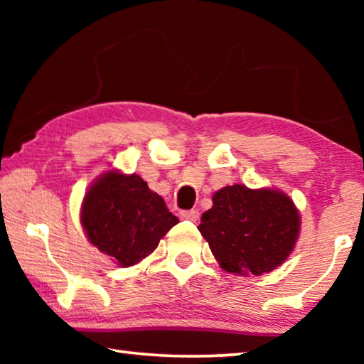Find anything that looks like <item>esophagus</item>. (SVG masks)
<instances>
[{"label":"esophagus","instance_id":"esophagus-1","mask_svg":"<svg viewBox=\"0 0 364 364\" xmlns=\"http://www.w3.org/2000/svg\"><path fill=\"white\" fill-rule=\"evenodd\" d=\"M180 218L188 220V221H197V220H199V212L194 210V208H193V210H181Z\"/></svg>","mask_w":364,"mask_h":364}]
</instances>
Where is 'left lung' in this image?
Returning a JSON list of instances; mask_svg holds the SVG:
<instances>
[{
	"mask_svg": "<svg viewBox=\"0 0 364 364\" xmlns=\"http://www.w3.org/2000/svg\"><path fill=\"white\" fill-rule=\"evenodd\" d=\"M199 231L221 268L237 274H262L291 254L299 236L297 208L286 194L241 184L213 194Z\"/></svg>",
	"mask_w": 364,
	"mask_h": 364,
	"instance_id": "1",
	"label": "left lung"
}]
</instances>
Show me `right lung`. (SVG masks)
<instances>
[{"label":"right lung","mask_w":364,"mask_h":364,"mask_svg":"<svg viewBox=\"0 0 364 364\" xmlns=\"http://www.w3.org/2000/svg\"><path fill=\"white\" fill-rule=\"evenodd\" d=\"M178 218L138 175L107 171L85 196L82 225L90 242L132 267L157 247Z\"/></svg>","instance_id":"obj_1"}]
</instances>
